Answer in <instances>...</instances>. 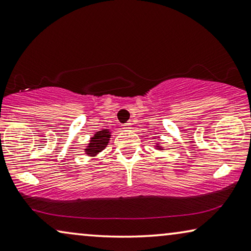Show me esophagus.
Here are the masks:
<instances>
[{
	"label": "esophagus",
	"instance_id": "34e87169",
	"mask_svg": "<svg viewBox=\"0 0 251 251\" xmlns=\"http://www.w3.org/2000/svg\"><path fill=\"white\" fill-rule=\"evenodd\" d=\"M123 129H126V130L131 129V123L128 122V123H126V125H123Z\"/></svg>",
	"mask_w": 251,
	"mask_h": 251
}]
</instances>
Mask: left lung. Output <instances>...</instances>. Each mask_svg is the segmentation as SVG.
I'll return each instance as SVG.
<instances>
[{
  "label": "left lung",
  "instance_id": "left-lung-1",
  "mask_svg": "<svg viewBox=\"0 0 251 251\" xmlns=\"http://www.w3.org/2000/svg\"><path fill=\"white\" fill-rule=\"evenodd\" d=\"M154 148H155V150H157V151H164V147H163L161 144H156Z\"/></svg>",
  "mask_w": 251,
  "mask_h": 251
}]
</instances>
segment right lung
I'll use <instances>...</instances> for the list:
<instances>
[{
  "label": "right lung",
  "instance_id": "1",
  "mask_svg": "<svg viewBox=\"0 0 251 251\" xmlns=\"http://www.w3.org/2000/svg\"><path fill=\"white\" fill-rule=\"evenodd\" d=\"M111 138V130L104 129L99 130L96 133H94V136L89 139V144L85 147L83 151L86 152V155L90 156V157H96L100 152L105 150L108 145Z\"/></svg>",
  "mask_w": 251,
  "mask_h": 251
}]
</instances>
